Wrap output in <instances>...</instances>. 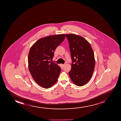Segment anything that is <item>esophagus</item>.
I'll return each mask as SVG.
<instances>
[{
    "instance_id": "obj_1",
    "label": "esophagus",
    "mask_w": 121,
    "mask_h": 121,
    "mask_svg": "<svg viewBox=\"0 0 121 121\" xmlns=\"http://www.w3.org/2000/svg\"><path fill=\"white\" fill-rule=\"evenodd\" d=\"M62 65V67H64V66H65V64H62V65Z\"/></svg>"
}]
</instances>
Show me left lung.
<instances>
[{
  "mask_svg": "<svg viewBox=\"0 0 121 121\" xmlns=\"http://www.w3.org/2000/svg\"><path fill=\"white\" fill-rule=\"evenodd\" d=\"M72 60L70 78L75 85L83 86L92 78L95 65V55L89 42L82 36L66 34Z\"/></svg>",
  "mask_w": 121,
  "mask_h": 121,
  "instance_id": "left-lung-1",
  "label": "left lung"
}]
</instances>
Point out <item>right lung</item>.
<instances>
[{
	"label": "right lung",
	"mask_w": 121,
	"mask_h": 121,
	"mask_svg": "<svg viewBox=\"0 0 121 121\" xmlns=\"http://www.w3.org/2000/svg\"><path fill=\"white\" fill-rule=\"evenodd\" d=\"M65 38L64 34L52 35L39 39L34 43L28 54V68L36 83L48 88L56 82L61 69L50 61L54 52Z\"/></svg>",
	"instance_id": "obj_1"
}]
</instances>
